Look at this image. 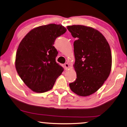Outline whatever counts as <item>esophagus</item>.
Instances as JSON below:
<instances>
[{"instance_id":"34e87169","label":"esophagus","mask_w":127,"mask_h":127,"mask_svg":"<svg viewBox=\"0 0 127 127\" xmlns=\"http://www.w3.org/2000/svg\"><path fill=\"white\" fill-rule=\"evenodd\" d=\"M64 67H65V69L67 70L69 68V64L68 63L64 64Z\"/></svg>"}]
</instances>
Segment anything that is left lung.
<instances>
[{"instance_id":"8db88e82","label":"left lung","mask_w":127,"mask_h":127,"mask_svg":"<svg viewBox=\"0 0 127 127\" xmlns=\"http://www.w3.org/2000/svg\"><path fill=\"white\" fill-rule=\"evenodd\" d=\"M67 29L76 39L73 48L77 78L69 83V87L79 96H89L97 91L109 76L112 65L110 47L94 28L73 25Z\"/></svg>"}]
</instances>
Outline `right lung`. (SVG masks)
<instances>
[{"label":"right lung","mask_w":127,"mask_h":127,"mask_svg":"<svg viewBox=\"0 0 127 127\" xmlns=\"http://www.w3.org/2000/svg\"><path fill=\"white\" fill-rule=\"evenodd\" d=\"M67 29L50 24L32 30L22 39L16 55L15 67L28 88L37 93L51 90L64 68L56 62L58 52L54 46Z\"/></svg>","instance_id":"obj_1"}]
</instances>
